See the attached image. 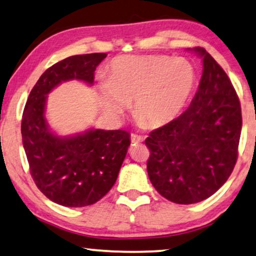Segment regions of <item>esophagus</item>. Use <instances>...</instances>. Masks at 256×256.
I'll return each mask as SVG.
<instances>
[{
    "label": "esophagus",
    "mask_w": 256,
    "mask_h": 256,
    "mask_svg": "<svg viewBox=\"0 0 256 256\" xmlns=\"http://www.w3.org/2000/svg\"><path fill=\"white\" fill-rule=\"evenodd\" d=\"M131 141H132L133 144H140V142H142V141H144V138H142V136H136V134H131Z\"/></svg>",
    "instance_id": "34e87169"
}]
</instances>
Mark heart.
I'll use <instances>...</instances> for the list:
<instances>
[{
	"instance_id": "obj_1",
	"label": "heart",
	"mask_w": 256,
	"mask_h": 256,
	"mask_svg": "<svg viewBox=\"0 0 256 256\" xmlns=\"http://www.w3.org/2000/svg\"><path fill=\"white\" fill-rule=\"evenodd\" d=\"M196 84V70L184 57L128 55L110 63L100 102L110 117L132 106L140 125L160 128L172 123L186 108Z\"/></svg>"
}]
</instances>
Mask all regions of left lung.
<instances>
[{
	"label": "left lung",
	"instance_id": "obj_1",
	"mask_svg": "<svg viewBox=\"0 0 256 256\" xmlns=\"http://www.w3.org/2000/svg\"><path fill=\"white\" fill-rule=\"evenodd\" d=\"M204 71L190 106L144 140L147 171L155 190L171 202L196 204L228 180L238 158L242 108L228 74L204 48Z\"/></svg>",
	"mask_w": 256,
	"mask_h": 256
}]
</instances>
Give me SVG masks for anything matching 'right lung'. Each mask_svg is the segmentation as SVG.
Listing matches in <instances>:
<instances>
[{
    "label": "right lung",
    "instance_id": "obj_1",
    "mask_svg": "<svg viewBox=\"0 0 256 256\" xmlns=\"http://www.w3.org/2000/svg\"><path fill=\"white\" fill-rule=\"evenodd\" d=\"M106 57L104 52L70 56L47 68L30 90L22 112V144L30 176L49 200L66 207L93 204L109 192L131 139L123 130L55 134L44 116L47 94L72 79L92 85L95 68Z\"/></svg>",
    "mask_w": 256,
    "mask_h": 256
}]
</instances>
